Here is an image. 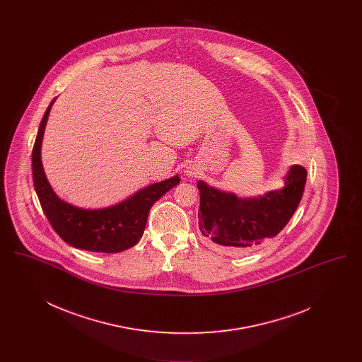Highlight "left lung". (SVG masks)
<instances>
[{"mask_svg":"<svg viewBox=\"0 0 362 362\" xmlns=\"http://www.w3.org/2000/svg\"><path fill=\"white\" fill-rule=\"evenodd\" d=\"M307 182V170L298 164L285 175V186L258 198H239L233 192L198 182L199 230L216 251L243 255L276 238L292 218Z\"/></svg>","mask_w":362,"mask_h":362,"instance_id":"obj_1","label":"left lung"}]
</instances>
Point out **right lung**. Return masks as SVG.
Instances as JSON below:
<instances>
[{
	"label": "right lung",
	"mask_w": 362,
	"mask_h": 362,
	"mask_svg": "<svg viewBox=\"0 0 362 362\" xmlns=\"http://www.w3.org/2000/svg\"><path fill=\"white\" fill-rule=\"evenodd\" d=\"M54 100L40 122L33 149L35 191L52 229L71 247L86 251L114 254L136 245L144 233L151 207L167 191L179 185L180 177L176 175L151 185L121 204L104 209H81L59 199L47 182L40 160L43 133Z\"/></svg>",
	"instance_id": "add662e5"
}]
</instances>
